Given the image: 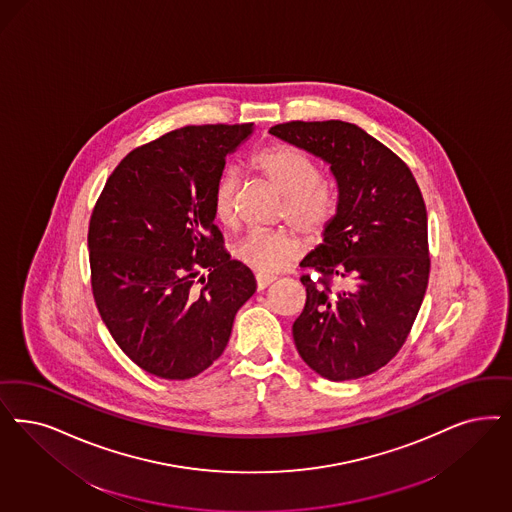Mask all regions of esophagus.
Instances as JSON below:
<instances>
[{
  "instance_id": "34e87169",
  "label": "esophagus",
  "mask_w": 512,
  "mask_h": 512,
  "mask_svg": "<svg viewBox=\"0 0 512 512\" xmlns=\"http://www.w3.org/2000/svg\"><path fill=\"white\" fill-rule=\"evenodd\" d=\"M276 280V276H263V274H257V289H265L270 283Z\"/></svg>"
}]
</instances>
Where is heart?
<instances>
[{
	"label": "heart",
	"instance_id": "heart-1",
	"mask_svg": "<svg viewBox=\"0 0 512 512\" xmlns=\"http://www.w3.org/2000/svg\"><path fill=\"white\" fill-rule=\"evenodd\" d=\"M251 170L285 196L282 221L304 234L319 238L331 227L336 215L335 189L321 181L318 162L285 143H270L251 157ZM240 177L225 170L212 193L215 219L225 227H236L240 217ZM304 249L291 230L249 232L234 247V259L257 274L272 276L291 265Z\"/></svg>",
	"mask_w": 512,
	"mask_h": 512
}]
</instances>
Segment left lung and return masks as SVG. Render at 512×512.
Here are the masks:
<instances>
[{
  "label": "left lung",
  "mask_w": 512,
  "mask_h": 512,
  "mask_svg": "<svg viewBox=\"0 0 512 512\" xmlns=\"http://www.w3.org/2000/svg\"><path fill=\"white\" fill-rule=\"evenodd\" d=\"M270 134L331 164L338 206L300 268L306 304L293 323L304 363L342 382L382 369L403 348L429 280L427 212L410 168L363 128L289 121ZM342 281L344 288H335Z\"/></svg>",
  "instance_id": "left-lung-1"
}]
</instances>
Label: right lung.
Returning a JSON list of instances; mask_svg holds the SVG:
<instances>
[{"mask_svg": "<svg viewBox=\"0 0 512 512\" xmlns=\"http://www.w3.org/2000/svg\"><path fill=\"white\" fill-rule=\"evenodd\" d=\"M251 130L253 123L191 124L136 147L90 215L96 308L119 348L159 378L206 371L257 289L253 272L223 247L212 210L225 157ZM200 269L208 279L197 277Z\"/></svg>", "mask_w": 512, "mask_h": 512, "instance_id": "1", "label": "right lung"}]
</instances>
